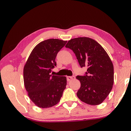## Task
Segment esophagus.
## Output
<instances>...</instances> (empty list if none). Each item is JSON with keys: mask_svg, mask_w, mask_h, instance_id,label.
<instances>
[{"mask_svg": "<svg viewBox=\"0 0 131 131\" xmlns=\"http://www.w3.org/2000/svg\"><path fill=\"white\" fill-rule=\"evenodd\" d=\"M75 78V77L74 76H71V77H67V80H68V82L70 81V80H73V79H74Z\"/></svg>", "mask_w": 131, "mask_h": 131, "instance_id": "1", "label": "esophagus"}]
</instances>
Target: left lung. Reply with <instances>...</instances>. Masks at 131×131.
Segmentation results:
<instances>
[{
    "mask_svg": "<svg viewBox=\"0 0 131 131\" xmlns=\"http://www.w3.org/2000/svg\"><path fill=\"white\" fill-rule=\"evenodd\" d=\"M65 47L73 50L81 68L88 66L86 75L76 77L81 84L78 97L88 105L101 104L114 84V66L107 52L96 40L87 37L71 39Z\"/></svg>",
    "mask_w": 131,
    "mask_h": 131,
    "instance_id": "1",
    "label": "left lung"
}]
</instances>
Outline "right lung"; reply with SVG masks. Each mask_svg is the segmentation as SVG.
I'll use <instances>...</instances> for the list:
<instances>
[{"instance_id": "1", "label": "right lung", "mask_w": 131, "mask_h": 131, "mask_svg": "<svg viewBox=\"0 0 131 131\" xmlns=\"http://www.w3.org/2000/svg\"><path fill=\"white\" fill-rule=\"evenodd\" d=\"M67 41L49 39L38 44L24 68L25 87L30 100L38 107L47 108L57 104L66 88V77L51 74L56 66L57 53Z\"/></svg>"}]
</instances>
